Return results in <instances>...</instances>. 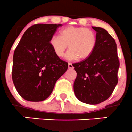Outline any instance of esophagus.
Instances as JSON below:
<instances>
[{
  "label": "esophagus",
  "instance_id": "1",
  "mask_svg": "<svg viewBox=\"0 0 132 132\" xmlns=\"http://www.w3.org/2000/svg\"><path fill=\"white\" fill-rule=\"evenodd\" d=\"M73 66L72 65L71 63H68V68L70 69H73Z\"/></svg>",
  "mask_w": 132,
  "mask_h": 132
}]
</instances>
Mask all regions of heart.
I'll return each mask as SVG.
<instances>
[{
  "label": "heart",
  "instance_id": "heart-1",
  "mask_svg": "<svg viewBox=\"0 0 132 132\" xmlns=\"http://www.w3.org/2000/svg\"><path fill=\"white\" fill-rule=\"evenodd\" d=\"M49 44L55 54L63 57L68 47V57L85 60L92 54L97 45V36L90 29L78 26H67L61 30L60 37L53 35Z\"/></svg>",
  "mask_w": 132,
  "mask_h": 132
}]
</instances>
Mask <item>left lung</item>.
Returning <instances> with one entry per match:
<instances>
[{"label": "left lung", "mask_w": 132, "mask_h": 132, "mask_svg": "<svg viewBox=\"0 0 132 132\" xmlns=\"http://www.w3.org/2000/svg\"><path fill=\"white\" fill-rule=\"evenodd\" d=\"M97 45L88 59L73 64L77 73L74 92L79 101L98 104L108 99L118 84L120 62L114 39L105 29L92 26Z\"/></svg>", "instance_id": "obj_1"}]
</instances>
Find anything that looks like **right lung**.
<instances>
[{
	"instance_id": "obj_1",
	"label": "right lung",
	"mask_w": 132,
	"mask_h": 132,
	"mask_svg": "<svg viewBox=\"0 0 132 132\" xmlns=\"http://www.w3.org/2000/svg\"><path fill=\"white\" fill-rule=\"evenodd\" d=\"M62 24H37L26 30L14 52L12 78L16 90L24 99L44 101L68 64L55 54L50 38Z\"/></svg>"
}]
</instances>
